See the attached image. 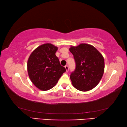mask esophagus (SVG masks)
I'll use <instances>...</instances> for the list:
<instances>
[{"label":"esophagus","mask_w":127,"mask_h":127,"mask_svg":"<svg viewBox=\"0 0 127 127\" xmlns=\"http://www.w3.org/2000/svg\"><path fill=\"white\" fill-rule=\"evenodd\" d=\"M65 69H66V72H68V70H69V67H68V66L67 65H66L65 66Z\"/></svg>","instance_id":"esophagus-1"}]
</instances>
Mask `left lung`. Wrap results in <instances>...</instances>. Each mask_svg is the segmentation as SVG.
<instances>
[{
    "label": "left lung",
    "mask_w": 127,
    "mask_h": 127,
    "mask_svg": "<svg viewBox=\"0 0 127 127\" xmlns=\"http://www.w3.org/2000/svg\"><path fill=\"white\" fill-rule=\"evenodd\" d=\"M73 55L76 69L70 76L72 83L76 89L87 91L100 82L104 72V59L94 46L81 44L69 48Z\"/></svg>",
    "instance_id": "1"
}]
</instances>
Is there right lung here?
<instances>
[{
    "label": "right lung",
    "instance_id": "obj_1",
    "mask_svg": "<svg viewBox=\"0 0 127 127\" xmlns=\"http://www.w3.org/2000/svg\"><path fill=\"white\" fill-rule=\"evenodd\" d=\"M58 47L47 43L37 47L27 61V71L33 84L42 91L54 87L65 68L55 55Z\"/></svg>",
    "mask_w": 127,
    "mask_h": 127
}]
</instances>
